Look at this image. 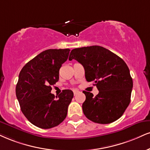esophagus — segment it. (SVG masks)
Here are the masks:
<instances>
[{"mask_svg": "<svg viewBox=\"0 0 150 150\" xmlns=\"http://www.w3.org/2000/svg\"><path fill=\"white\" fill-rule=\"evenodd\" d=\"M79 92H80V91H77V90H74V91H73V93H74V95H75V96L77 94V93H78Z\"/></svg>", "mask_w": 150, "mask_h": 150, "instance_id": "1", "label": "esophagus"}]
</instances>
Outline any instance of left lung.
I'll list each match as a JSON object with an SVG mask.
<instances>
[{"label": "left lung", "instance_id": "1", "mask_svg": "<svg viewBox=\"0 0 150 150\" xmlns=\"http://www.w3.org/2000/svg\"><path fill=\"white\" fill-rule=\"evenodd\" d=\"M70 61L75 59L85 70L87 82H93L99 93L83 91L86 96L82 110L89 120L98 124H110L124 114L131 101L133 80L122 59L100 46L74 49Z\"/></svg>", "mask_w": 150, "mask_h": 150}]
</instances>
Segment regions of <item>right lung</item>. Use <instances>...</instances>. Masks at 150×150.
Listing matches in <instances>:
<instances>
[{"label":"right lung","instance_id":"add662e5","mask_svg":"<svg viewBox=\"0 0 150 150\" xmlns=\"http://www.w3.org/2000/svg\"><path fill=\"white\" fill-rule=\"evenodd\" d=\"M69 49H50L28 61L21 69L16 86L21 110L31 124L41 129L57 127L66 119L73 98L65 89L57 96L51 86L59 81V69L67 61Z\"/></svg>","mask_w":150,"mask_h":150}]
</instances>
